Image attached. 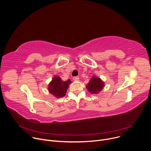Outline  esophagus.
I'll return each mask as SVG.
<instances>
[{"label":"esophagus","mask_w":151,"mask_h":151,"mask_svg":"<svg viewBox=\"0 0 151 151\" xmlns=\"http://www.w3.org/2000/svg\"><path fill=\"white\" fill-rule=\"evenodd\" d=\"M79 77L78 76H74L73 78V79L74 80V81H78V80H79Z\"/></svg>","instance_id":"esophagus-1"}]
</instances>
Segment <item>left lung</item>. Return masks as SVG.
<instances>
[{"mask_svg": "<svg viewBox=\"0 0 151 151\" xmlns=\"http://www.w3.org/2000/svg\"><path fill=\"white\" fill-rule=\"evenodd\" d=\"M104 87L103 82L99 78L93 76L88 83L87 88L88 91L92 94L99 93Z\"/></svg>", "mask_w": 151, "mask_h": 151, "instance_id": "1", "label": "left lung"}]
</instances>
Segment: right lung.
Returning a JSON list of instances; mask_svg holds the SVG:
<instances>
[{
  "instance_id": "1",
  "label": "right lung",
  "mask_w": 151,
  "mask_h": 151,
  "mask_svg": "<svg viewBox=\"0 0 151 151\" xmlns=\"http://www.w3.org/2000/svg\"><path fill=\"white\" fill-rule=\"evenodd\" d=\"M71 83L70 79L66 81H61L59 76H55L49 84L48 90L51 94L57 98L65 96L69 85Z\"/></svg>"
}]
</instances>
